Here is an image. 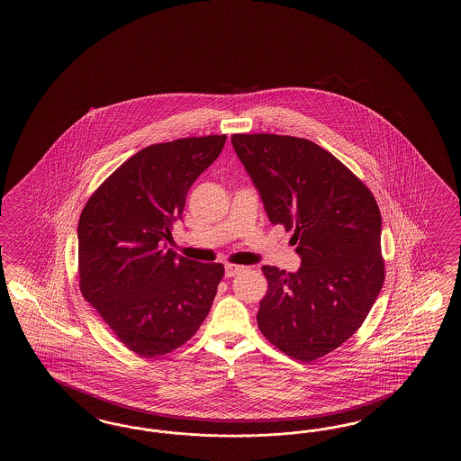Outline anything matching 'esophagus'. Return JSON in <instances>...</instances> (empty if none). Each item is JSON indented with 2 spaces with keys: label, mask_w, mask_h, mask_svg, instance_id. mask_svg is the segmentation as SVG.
<instances>
[{
  "label": "esophagus",
  "mask_w": 461,
  "mask_h": 461,
  "mask_svg": "<svg viewBox=\"0 0 461 461\" xmlns=\"http://www.w3.org/2000/svg\"><path fill=\"white\" fill-rule=\"evenodd\" d=\"M224 270H226L227 278H230V276H235V275L244 272V267L242 265L226 264Z\"/></svg>",
  "instance_id": "34e87169"
}]
</instances>
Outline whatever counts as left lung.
<instances>
[{"label": "left lung", "instance_id": "1", "mask_svg": "<svg viewBox=\"0 0 461 461\" xmlns=\"http://www.w3.org/2000/svg\"><path fill=\"white\" fill-rule=\"evenodd\" d=\"M272 224L294 230L302 267L264 265L257 324L270 343L310 363L353 336L384 284L381 211L361 179L304 138L232 135Z\"/></svg>", "mask_w": 461, "mask_h": 461}]
</instances>
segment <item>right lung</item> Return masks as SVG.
I'll return each mask as SVG.
<instances>
[{
  "label": "right lung",
  "instance_id": "right-lung-1",
  "mask_svg": "<svg viewBox=\"0 0 461 461\" xmlns=\"http://www.w3.org/2000/svg\"><path fill=\"white\" fill-rule=\"evenodd\" d=\"M226 135L143 148L88 199L78 221L80 292L118 339L143 357L171 353L206 320L224 265L185 258L167 242L187 191Z\"/></svg>",
  "mask_w": 461,
  "mask_h": 461
}]
</instances>
